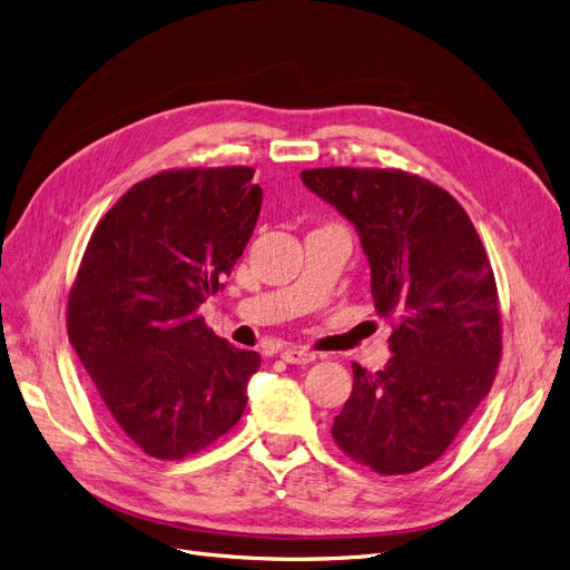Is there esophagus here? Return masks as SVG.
<instances>
[{
  "label": "esophagus",
  "mask_w": 570,
  "mask_h": 570,
  "mask_svg": "<svg viewBox=\"0 0 570 570\" xmlns=\"http://www.w3.org/2000/svg\"><path fill=\"white\" fill-rule=\"evenodd\" d=\"M282 358H284L286 363H291V365H307V363H312L316 356H314V352L303 350V346H286V350L282 352Z\"/></svg>",
  "instance_id": "34e87169"
}]
</instances>
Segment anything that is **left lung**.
I'll list each match as a JSON object with an SVG mask.
<instances>
[{"label": "left lung", "mask_w": 570, "mask_h": 570, "mask_svg": "<svg viewBox=\"0 0 570 570\" xmlns=\"http://www.w3.org/2000/svg\"><path fill=\"white\" fill-rule=\"evenodd\" d=\"M301 179L356 228L375 309L393 321L391 358L377 373L354 363L333 438L380 475L414 473L444 454L497 377L501 312L484 246L448 190L407 171L326 167Z\"/></svg>", "instance_id": "obj_1"}]
</instances>
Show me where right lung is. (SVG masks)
Segmentation results:
<instances>
[{"mask_svg": "<svg viewBox=\"0 0 570 570\" xmlns=\"http://www.w3.org/2000/svg\"><path fill=\"white\" fill-rule=\"evenodd\" d=\"M263 205L252 167L163 171L95 228L67 331L109 422L163 461L205 450L246 407L256 352L197 314L244 254Z\"/></svg>", "mask_w": 570, "mask_h": 570, "instance_id": "1", "label": "right lung"}]
</instances>
